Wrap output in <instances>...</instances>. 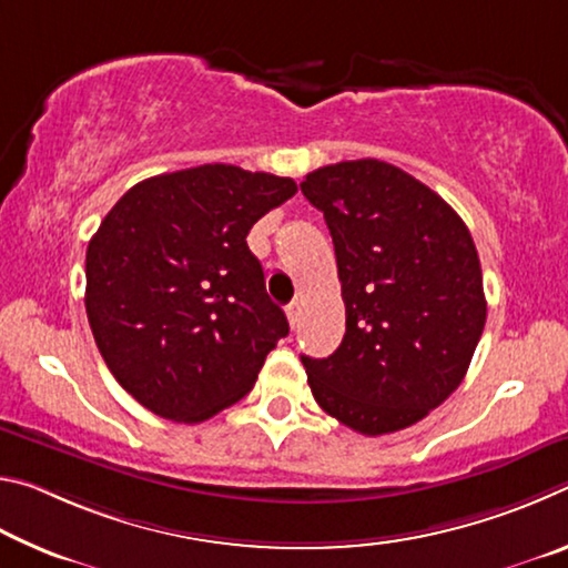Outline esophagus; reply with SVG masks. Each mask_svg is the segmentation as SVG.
I'll return each instance as SVG.
<instances>
[{"label": "esophagus", "mask_w": 568, "mask_h": 568, "mask_svg": "<svg viewBox=\"0 0 568 568\" xmlns=\"http://www.w3.org/2000/svg\"><path fill=\"white\" fill-rule=\"evenodd\" d=\"M287 321H291V328H295V325L301 323V303L297 301L287 305Z\"/></svg>", "instance_id": "obj_1"}]
</instances>
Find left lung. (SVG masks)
Instances as JSON below:
<instances>
[{
  "label": "left lung",
  "mask_w": 568,
  "mask_h": 568,
  "mask_svg": "<svg viewBox=\"0 0 568 568\" xmlns=\"http://www.w3.org/2000/svg\"><path fill=\"white\" fill-rule=\"evenodd\" d=\"M301 190L331 230L345 303L338 351L301 355L307 386L363 436L408 428L460 386L484 333L474 237L444 197L381 160L318 168Z\"/></svg>",
  "instance_id": "obj_1"
}]
</instances>
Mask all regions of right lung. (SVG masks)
<instances>
[{"instance_id": "obj_1", "label": "right lung", "mask_w": 568, "mask_h": 568, "mask_svg": "<svg viewBox=\"0 0 568 568\" xmlns=\"http://www.w3.org/2000/svg\"><path fill=\"white\" fill-rule=\"evenodd\" d=\"M295 192L215 162L142 180L104 215L84 307L112 376L148 410L200 423L255 386L291 328L245 237Z\"/></svg>"}]
</instances>
